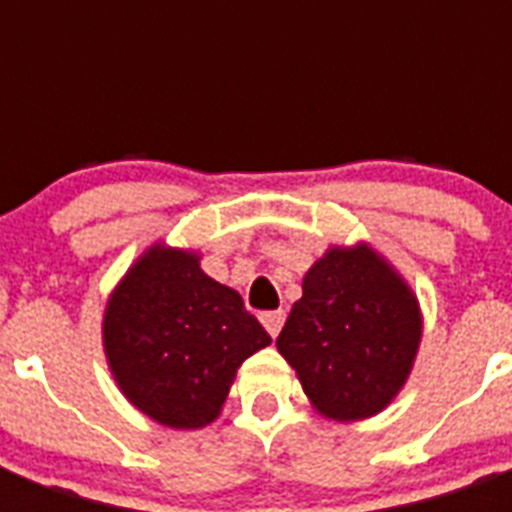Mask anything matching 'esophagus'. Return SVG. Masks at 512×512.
Listing matches in <instances>:
<instances>
[{
    "mask_svg": "<svg viewBox=\"0 0 512 512\" xmlns=\"http://www.w3.org/2000/svg\"><path fill=\"white\" fill-rule=\"evenodd\" d=\"M284 319H287V313L284 311H268L260 316V321H263V327L268 329V335L276 337L281 332V327H284Z\"/></svg>",
    "mask_w": 512,
    "mask_h": 512,
    "instance_id": "1",
    "label": "esophagus"
}]
</instances>
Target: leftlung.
Here are the masks:
<instances>
[{
  "label": "left lung",
  "mask_w": 512,
  "mask_h": 512,
  "mask_svg": "<svg viewBox=\"0 0 512 512\" xmlns=\"http://www.w3.org/2000/svg\"><path fill=\"white\" fill-rule=\"evenodd\" d=\"M420 340L417 295L361 241L329 247L311 265L276 348L316 412L356 422L380 414L401 393Z\"/></svg>",
  "instance_id": "left-lung-1"
}]
</instances>
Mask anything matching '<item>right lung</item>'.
Returning a JSON list of instances; mask_svg holds the SVG:
<instances>
[{
	"label": "right lung",
	"mask_w": 512,
	"mask_h": 512,
	"mask_svg": "<svg viewBox=\"0 0 512 512\" xmlns=\"http://www.w3.org/2000/svg\"><path fill=\"white\" fill-rule=\"evenodd\" d=\"M199 260L193 249L156 241L103 313V350L119 390L175 430L215 422L244 358L271 345L239 292L209 279Z\"/></svg>",
	"instance_id": "1"
}]
</instances>
